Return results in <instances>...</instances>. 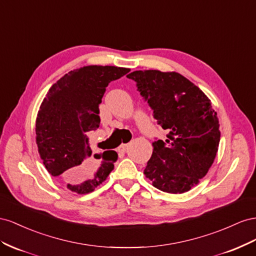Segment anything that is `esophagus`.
<instances>
[{"instance_id": "esophagus-1", "label": "esophagus", "mask_w": 256, "mask_h": 256, "mask_svg": "<svg viewBox=\"0 0 256 256\" xmlns=\"http://www.w3.org/2000/svg\"><path fill=\"white\" fill-rule=\"evenodd\" d=\"M128 144H121L119 146L118 151H119V152H126V149H128Z\"/></svg>"}]
</instances>
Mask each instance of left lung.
Masks as SVG:
<instances>
[{
	"instance_id": "1",
	"label": "left lung",
	"mask_w": 256,
	"mask_h": 256,
	"mask_svg": "<svg viewBox=\"0 0 256 256\" xmlns=\"http://www.w3.org/2000/svg\"><path fill=\"white\" fill-rule=\"evenodd\" d=\"M128 78L137 82L154 119L168 132L167 140L152 144L146 177L166 193L190 191L206 176L220 142V124L211 100L176 72L135 70Z\"/></svg>"
}]
</instances>
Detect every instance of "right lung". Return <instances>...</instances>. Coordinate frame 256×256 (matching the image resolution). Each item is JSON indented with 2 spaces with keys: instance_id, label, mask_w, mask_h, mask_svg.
I'll use <instances>...</instances> for the list:
<instances>
[{
  "instance_id": "add662e5",
  "label": "right lung",
  "mask_w": 256,
  "mask_h": 256,
  "mask_svg": "<svg viewBox=\"0 0 256 256\" xmlns=\"http://www.w3.org/2000/svg\"><path fill=\"white\" fill-rule=\"evenodd\" d=\"M130 68L88 65L70 70L50 88L36 118V144L48 172L72 192H93L114 170L118 154H93L88 134L98 128L106 86Z\"/></svg>"
}]
</instances>
